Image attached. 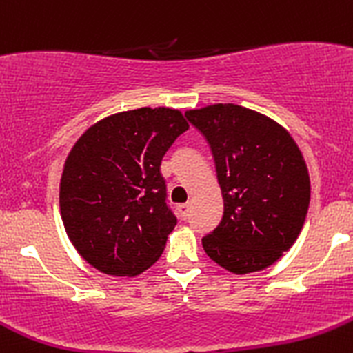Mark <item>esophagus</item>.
<instances>
[{"instance_id": "esophagus-1", "label": "esophagus", "mask_w": 353, "mask_h": 353, "mask_svg": "<svg viewBox=\"0 0 353 353\" xmlns=\"http://www.w3.org/2000/svg\"><path fill=\"white\" fill-rule=\"evenodd\" d=\"M177 212H179V217L183 219V221H186L191 214V205H188V203L179 205V207H177Z\"/></svg>"}]
</instances>
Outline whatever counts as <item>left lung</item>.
<instances>
[{"instance_id": "8db88e82", "label": "left lung", "mask_w": 353, "mask_h": 353, "mask_svg": "<svg viewBox=\"0 0 353 353\" xmlns=\"http://www.w3.org/2000/svg\"><path fill=\"white\" fill-rule=\"evenodd\" d=\"M214 157L224 214L201 238L207 255L234 274L262 271L292 248L305 222L310 179L285 128L232 103L186 112Z\"/></svg>"}]
</instances>
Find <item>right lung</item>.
I'll use <instances>...</instances> for the list:
<instances>
[{
  "mask_svg": "<svg viewBox=\"0 0 353 353\" xmlns=\"http://www.w3.org/2000/svg\"><path fill=\"white\" fill-rule=\"evenodd\" d=\"M188 128L179 110L138 108L94 124L68 153L61 219L72 245L98 271L136 276L162 255L177 219L160 165Z\"/></svg>",
  "mask_w": 353,
  "mask_h": 353,
  "instance_id": "1",
  "label": "right lung"
}]
</instances>
